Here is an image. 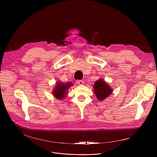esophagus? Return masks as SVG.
Returning a JSON list of instances; mask_svg holds the SVG:
<instances>
[{
	"mask_svg": "<svg viewBox=\"0 0 157 157\" xmlns=\"http://www.w3.org/2000/svg\"><path fill=\"white\" fill-rule=\"evenodd\" d=\"M76 83H77L79 85H83V83H84V82H83V81H82V80H78V81H76Z\"/></svg>",
	"mask_w": 157,
	"mask_h": 157,
	"instance_id": "obj_1",
	"label": "esophagus"
}]
</instances>
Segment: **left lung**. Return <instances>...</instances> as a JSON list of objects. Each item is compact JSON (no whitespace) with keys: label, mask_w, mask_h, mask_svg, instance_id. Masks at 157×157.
Instances as JSON below:
<instances>
[{"label":"left lung","mask_w":157,"mask_h":157,"mask_svg":"<svg viewBox=\"0 0 157 157\" xmlns=\"http://www.w3.org/2000/svg\"><path fill=\"white\" fill-rule=\"evenodd\" d=\"M94 92L98 101H102L113 92L112 88L103 79L97 80L93 86Z\"/></svg>","instance_id":"1"}]
</instances>
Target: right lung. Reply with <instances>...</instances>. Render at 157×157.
Returning <instances> with one entry per match:
<instances>
[{
  "label": "right lung",
  "instance_id": "1",
  "mask_svg": "<svg viewBox=\"0 0 157 157\" xmlns=\"http://www.w3.org/2000/svg\"><path fill=\"white\" fill-rule=\"evenodd\" d=\"M72 86H73V84L71 82L62 83L61 81H58L54 86L52 94L54 97L61 101L67 95L68 90Z\"/></svg>",
  "mask_w": 157,
  "mask_h": 157
}]
</instances>
